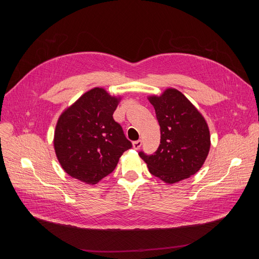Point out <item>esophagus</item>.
<instances>
[{"instance_id":"34e87169","label":"esophagus","mask_w":259,"mask_h":259,"mask_svg":"<svg viewBox=\"0 0 259 259\" xmlns=\"http://www.w3.org/2000/svg\"><path fill=\"white\" fill-rule=\"evenodd\" d=\"M141 144H142V141H141L140 139H139V140H136V141L133 142V147H134L135 150H138V149H140Z\"/></svg>"}]
</instances>
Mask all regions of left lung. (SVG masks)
Returning <instances> with one entry per match:
<instances>
[{"mask_svg":"<svg viewBox=\"0 0 259 259\" xmlns=\"http://www.w3.org/2000/svg\"><path fill=\"white\" fill-rule=\"evenodd\" d=\"M160 125L158 150L146 155L138 153L150 172L167 183H175L197 173L210 149L206 121L181 92L167 89L160 97L151 96Z\"/></svg>","mask_w":259,"mask_h":259,"instance_id":"1","label":"left lung"}]
</instances>
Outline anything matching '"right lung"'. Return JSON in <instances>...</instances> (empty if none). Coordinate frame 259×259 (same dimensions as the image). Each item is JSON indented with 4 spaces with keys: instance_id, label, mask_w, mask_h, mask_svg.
Segmentation results:
<instances>
[{
    "instance_id": "obj_1",
    "label": "right lung",
    "mask_w": 259,
    "mask_h": 259,
    "mask_svg": "<svg viewBox=\"0 0 259 259\" xmlns=\"http://www.w3.org/2000/svg\"><path fill=\"white\" fill-rule=\"evenodd\" d=\"M118 98L94 88L59 117L54 149L63 170L73 178L95 184L112 173L123 153L132 147L113 118Z\"/></svg>"
}]
</instances>
